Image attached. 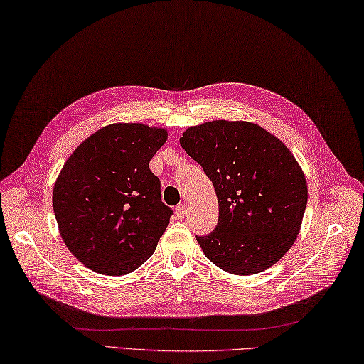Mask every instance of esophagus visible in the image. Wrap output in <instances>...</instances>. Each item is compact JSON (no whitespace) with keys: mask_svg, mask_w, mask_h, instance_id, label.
Wrapping results in <instances>:
<instances>
[{"mask_svg":"<svg viewBox=\"0 0 364 364\" xmlns=\"http://www.w3.org/2000/svg\"><path fill=\"white\" fill-rule=\"evenodd\" d=\"M176 214L179 218H183L185 214H186V205L185 203H181L176 206Z\"/></svg>","mask_w":364,"mask_h":364,"instance_id":"34e87169","label":"esophagus"}]
</instances>
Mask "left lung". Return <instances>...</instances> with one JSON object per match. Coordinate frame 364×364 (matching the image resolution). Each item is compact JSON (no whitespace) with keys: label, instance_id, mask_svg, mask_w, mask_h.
I'll use <instances>...</instances> for the list:
<instances>
[{"label":"left lung","instance_id":"obj_1","mask_svg":"<svg viewBox=\"0 0 364 364\" xmlns=\"http://www.w3.org/2000/svg\"><path fill=\"white\" fill-rule=\"evenodd\" d=\"M181 146L203 167L218 198L215 230L196 236L205 256L236 275L279 262L307 205L306 176L291 150L259 124L229 120L188 128Z\"/></svg>","mask_w":364,"mask_h":364}]
</instances>
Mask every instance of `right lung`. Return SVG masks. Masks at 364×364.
Instances as JSON below:
<instances>
[{"mask_svg":"<svg viewBox=\"0 0 364 364\" xmlns=\"http://www.w3.org/2000/svg\"><path fill=\"white\" fill-rule=\"evenodd\" d=\"M167 131L112 123L82 141L53 191L60 235L82 265L105 275L135 271L154 255L173 210L149 162Z\"/></svg>","mask_w":364,"mask_h":364,"instance_id":"add662e5","label":"right lung"}]
</instances>
